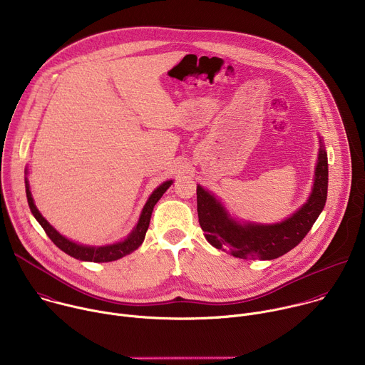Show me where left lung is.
<instances>
[{"mask_svg": "<svg viewBox=\"0 0 365 365\" xmlns=\"http://www.w3.org/2000/svg\"><path fill=\"white\" fill-rule=\"evenodd\" d=\"M328 193V155L321 145L315 183L309 200L290 218L274 225L240 224L203 187H196L197 218L206 241L234 257L273 259L294 248L321 215Z\"/></svg>", "mask_w": 365, "mask_h": 365, "instance_id": "8db88e82", "label": "left lung"}]
</instances>
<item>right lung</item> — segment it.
Segmentation results:
<instances>
[{"label": "right lung", "mask_w": 365, "mask_h": 365, "mask_svg": "<svg viewBox=\"0 0 365 365\" xmlns=\"http://www.w3.org/2000/svg\"><path fill=\"white\" fill-rule=\"evenodd\" d=\"M173 182H165L162 183L158 189H155L151 196L148 197L144 210L140 215L138 224L134 228V231L130 234V237L127 240H124L123 242L118 244H113V245H106V247H86V245H81L76 244L73 241H69L68 238H65L63 235H61L53 227H51L38 212V210L36 207L33 197H31V192L29 187V182L26 180V195H27V202L30 206V211L34 215V218L38 221V224L43 227L44 232L47 234V237L53 241V244L56 247H59L63 252L69 254L73 258L82 259V262H93V263H108V262H115V259L130 254L131 251L137 250L145 237V232L148 230L150 225V218H151V212H153V207L154 205L158 203V200L163 196V193L169 189V186Z\"/></svg>", "instance_id": "right-lung-1"}]
</instances>
